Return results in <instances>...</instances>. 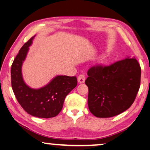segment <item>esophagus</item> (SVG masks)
Masks as SVG:
<instances>
[{"label": "esophagus", "mask_w": 150, "mask_h": 150, "mask_svg": "<svg viewBox=\"0 0 150 150\" xmlns=\"http://www.w3.org/2000/svg\"><path fill=\"white\" fill-rule=\"evenodd\" d=\"M77 80L79 83H84V81H85V77H84V75L83 74L79 75Z\"/></svg>", "instance_id": "obj_1"}]
</instances>
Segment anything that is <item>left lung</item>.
<instances>
[{
  "label": "left lung",
  "instance_id": "obj_1",
  "mask_svg": "<svg viewBox=\"0 0 150 150\" xmlns=\"http://www.w3.org/2000/svg\"><path fill=\"white\" fill-rule=\"evenodd\" d=\"M87 75L88 105L96 117H111L128 110L140 88L141 68L134 57L92 67Z\"/></svg>",
  "mask_w": 150,
  "mask_h": 150
}]
</instances>
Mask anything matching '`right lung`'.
<instances>
[{
	"instance_id": "right-lung-1",
	"label": "right lung",
	"mask_w": 150,
	"mask_h": 150,
	"mask_svg": "<svg viewBox=\"0 0 150 150\" xmlns=\"http://www.w3.org/2000/svg\"><path fill=\"white\" fill-rule=\"evenodd\" d=\"M35 36L23 45L11 67V83L18 102L27 113L39 118L56 116L63 108L67 95L77 84L76 77L57 75L45 86L33 88L23 80L22 65Z\"/></svg>"
}]
</instances>
